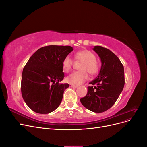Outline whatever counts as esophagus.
<instances>
[{
    "label": "esophagus",
    "mask_w": 147,
    "mask_h": 147,
    "mask_svg": "<svg viewBox=\"0 0 147 147\" xmlns=\"http://www.w3.org/2000/svg\"><path fill=\"white\" fill-rule=\"evenodd\" d=\"M70 87H72V88H78V86H77V85H74V84H70Z\"/></svg>",
    "instance_id": "obj_1"
}]
</instances>
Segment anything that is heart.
<instances>
[{
	"label": "heart",
	"instance_id": "heart-1",
	"mask_svg": "<svg viewBox=\"0 0 147 147\" xmlns=\"http://www.w3.org/2000/svg\"><path fill=\"white\" fill-rule=\"evenodd\" d=\"M74 58L76 61L83 62L81 66L82 71L74 72L70 74L66 78V80L68 83L79 85L88 78V72L91 75H95L99 72V64L96 60V56L91 51L84 50L77 52L74 55ZM74 64V60L72 57L67 56L63 59V68L66 72H69L72 69Z\"/></svg>",
	"mask_w": 147,
	"mask_h": 147
}]
</instances>
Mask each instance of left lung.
Returning a JSON list of instances; mask_svg holds the SVG:
<instances>
[{"label": "left lung", "mask_w": 147, "mask_h": 147, "mask_svg": "<svg viewBox=\"0 0 147 147\" xmlns=\"http://www.w3.org/2000/svg\"><path fill=\"white\" fill-rule=\"evenodd\" d=\"M101 61L97 77L90 84L85 97L80 99L82 105L93 112L107 110L115 103L124 85V67L118 57L109 49L100 46L92 48Z\"/></svg>", "instance_id": "1"}]
</instances>
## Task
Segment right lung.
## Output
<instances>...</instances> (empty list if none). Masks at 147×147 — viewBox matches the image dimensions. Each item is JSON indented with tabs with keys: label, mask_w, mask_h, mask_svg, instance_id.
I'll use <instances>...</instances> for the list:
<instances>
[{
	"label": "right lung",
	"mask_w": 147,
	"mask_h": 147,
	"mask_svg": "<svg viewBox=\"0 0 147 147\" xmlns=\"http://www.w3.org/2000/svg\"><path fill=\"white\" fill-rule=\"evenodd\" d=\"M73 48L49 45L39 48L28 60L23 70L21 94L34 112L47 114L56 110L63 99L68 83L64 79L63 61Z\"/></svg>",
	"instance_id": "add662e5"
}]
</instances>
